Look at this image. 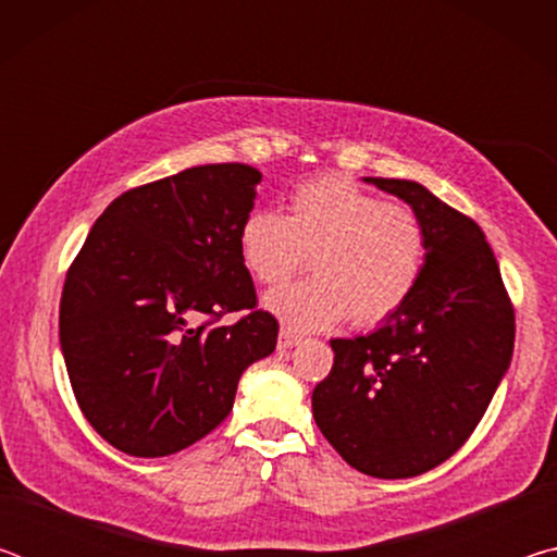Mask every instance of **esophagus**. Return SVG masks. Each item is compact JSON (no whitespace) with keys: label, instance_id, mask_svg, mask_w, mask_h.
I'll return each mask as SVG.
<instances>
[{"label":"esophagus","instance_id":"esophagus-1","mask_svg":"<svg viewBox=\"0 0 557 557\" xmlns=\"http://www.w3.org/2000/svg\"><path fill=\"white\" fill-rule=\"evenodd\" d=\"M297 344H299V336L292 334L289 329H282L280 336H277V348H280V351H287V348L297 346Z\"/></svg>","mask_w":557,"mask_h":557}]
</instances>
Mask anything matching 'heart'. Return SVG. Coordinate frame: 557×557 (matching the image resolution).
<instances>
[{"instance_id":"1","label":"heart","mask_w":557,"mask_h":557,"mask_svg":"<svg viewBox=\"0 0 557 557\" xmlns=\"http://www.w3.org/2000/svg\"><path fill=\"white\" fill-rule=\"evenodd\" d=\"M238 250L250 277L268 287L282 285L309 258L314 280L265 299L287 329L322 332L346 317L369 329L400 312L414 295L428 265V231L408 206L329 174L292 191L287 219L252 211L240 225Z\"/></svg>"}]
</instances>
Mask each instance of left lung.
<instances>
[{
  "instance_id": "1",
  "label": "left lung",
  "mask_w": 557,
  "mask_h": 557,
  "mask_svg": "<svg viewBox=\"0 0 557 557\" xmlns=\"http://www.w3.org/2000/svg\"><path fill=\"white\" fill-rule=\"evenodd\" d=\"M428 231V265L400 312L332 338V373L312 393L317 428L354 469L425 474L465 445L513 356L516 319L479 225L408 178L366 176Z\"/></svg>"
}]
</instances>
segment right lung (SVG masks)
<instances>
[{
    "label": "right lung",
    "mask_w": 557,
    "mask_h": 557,
    "mask_svg": "<svg viewBox=\"0 0 557 557\" xmlns=\"http://www.w3.org/2000/svg\"><path fill=\"white\" fill-rule=\"evenodd\" d=\"M262 174L203 164L129 188L92 225L65 275L59 336L73 395L98 435L166 457L233 410L250 363L275 351L238 233ZM228 311H245L221 327Z\"/></svg>",
    "instance_id": "add662e5"
}]
</instances>
